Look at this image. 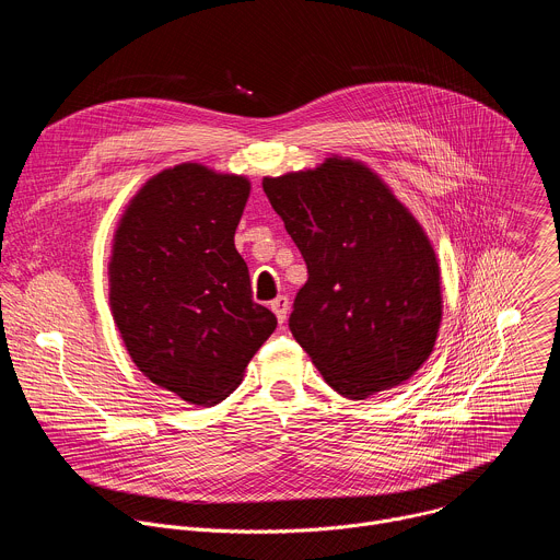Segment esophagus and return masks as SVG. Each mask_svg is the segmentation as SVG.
I'll use <instances>...</instances> for the list:
<instances>
[{
  "label": "esophagus",
  "mask_w": 560,
  "mask_h": 560,
  "mask_svg": "<svg viewBox=\"0 0 560 560\" xmlns=\"http://www.w3.org/2000/svg\"><path fill=\"white\" fill-rule=\"evenodd\" d=\"M270 307L277 314L279 324H285V316H288V310H290V299L285 294H279L275 301H270Z\"/></svg>",
  "instance_id": "1"
}]
</instances>
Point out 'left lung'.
I'll use <instances>...</instances> for the list:
<instances>
[{"label": "left lung", "instance_id": "left-lung-1", "mask_svg": "<svg viewBox=\"0 0 560 560\" xmlns=\"http://www.w3.org/2000/svg\"><path fill=\"white\" fill-rule=\"evenodd\" d=\"M264 192L307 266L290 332L348 398L408 381L441 324L436 255L417 219L352 159L283 177Z\"/></svg>", "mask_w": 560, "mask_h": 560}]
</instances>
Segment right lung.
<instances>
[{"mask_svg":"<svg viewBox=\"0 0 560 560\" xmlns=\"http://www.w3.org/2000/svg\"><path fill=\"white\" fill-rule=\"evenodd\" d=\"M250 184L182 164L128 206L113 246L110 305L135 365L195 406H214L275 332L234 248Z\"/></svg>","mask_w":560,"mask_h":560,"instance_id":"right-lung-1","label":"right lung"}]
</instances>
